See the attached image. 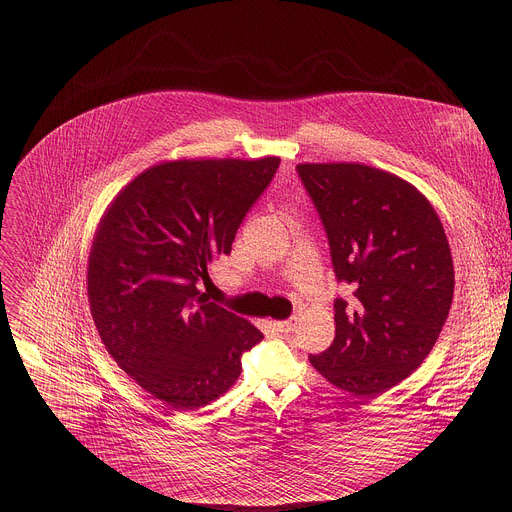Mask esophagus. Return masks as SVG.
Instances as JSON below:
<instances>
[{
  "mask_svg": "<svg viewBox=\"0 0 512 512\" xmlns=\"http://www.w3.org/2000/svg\"><path fill=\"white\" fill-rule=\"evenodd\" d=\"M273 326L277 328V332H283V334L294 332L296 326H298V316H291V318H287L283 322H273Z\"/></svg>",
  "mask_w": 512,
  "mask_h": 512,
  "instance_id": "34e87169",
  "label": "esophagus"
}]
</instances>
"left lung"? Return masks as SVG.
<instances>
[{"label": "left lung", "mask_w": 512, "mask_h": 512, "mask_svg": "<svg viewBox=\"0 0 512 512\" xmlns=\"http://www.w3.org/2000/svg\"><path fill=\"white\" fill-rule=\"evenodd\" d=\"M298 176L324 225L336 279V336L310 354L342 391L377 397L431 352L450 314L454 265L429 200L395 174L364 164H300Z\"/></svg>", "instance_id": "8db88e82"}]
</instances>
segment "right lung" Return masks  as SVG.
I'll list each match as a JSON object with an SVG mask.
<instances>
[{
	"label": "right lung",
	"mask_w": 512,
	"mask_h": 512,
	"mask_svg": "<svg viewBox=\"0 0 512 512\" xmlns=\"http://www.w3.org/2000/svg\"><path fill=\"white\" fill-rule=\"evenodd\" d=\"M279 158L178 160L133 178L101 218L87 271L99 336L119 367L174 411L229 391L263 340L196 283L229 255Z\"/></svg>",
	"instance_id": "1"
}]
</instances>
